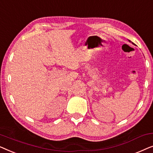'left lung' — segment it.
<instances>
[{
	"label": "left lung",
	"mask_w": 153,
	"mask_h": 153,
	"mask_svg": "<svg viewBox=\"0 0 153 153\" xmlns=\"http://www.w3.org/2000/svg\"><path fill=\"white\" fill-rule=\"evenodd\" d=\"M129 42H131V41H130V40H129Z\"/></svg>",
	"instance_id": "left-lung-1"
}]
</instances>
